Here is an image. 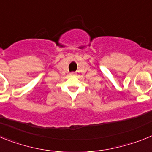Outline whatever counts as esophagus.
Here are the masks:
<instances>
[{
  "label": "esophagus",
  "instance_id": "esophagus-1",
  "mask_svg": "<svg viewBox=\"0 0 152 152\" xmlns=\"http://www.w3.org/2000/svg\"><path fill=\"white\" fill-rule=\"evenodd\" d=\"M70 75H75V72H71V73H70Z\"/></svg>",
  "mask_w": 152,
  "mask_h": 152
}]
</instances>
